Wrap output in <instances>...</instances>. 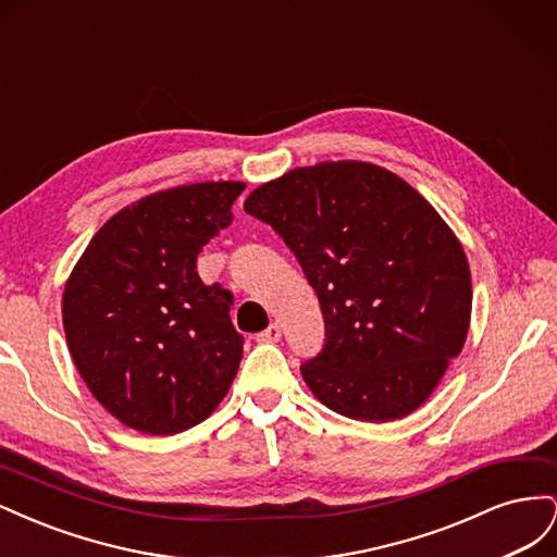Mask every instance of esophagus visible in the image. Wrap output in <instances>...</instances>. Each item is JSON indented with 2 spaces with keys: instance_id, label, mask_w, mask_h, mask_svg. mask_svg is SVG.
Listing matches in <instances>:
<instances>
[{
  "instance_id": "esophagus-1",
  "label": "esophagus",
  "mask_w": 557,
  "mask_h": 557,
  "mask_svg": "<svg viewBox=\"0 0 557 557\" xmlns=\"http://www.w3.org/2000/svg\"><path fill=\"white\" fill-rule=\"evenodd\" d=\"M278 339H281V325L278 323H272L267 330H262L258 334V342H262V344H276Z\"/></svg>"
}]
</instances>
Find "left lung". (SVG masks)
Here are the masks:
<instances>
[{"mask_svg": "<svg viewBox=\"0 0 557 557\" xmlns=\"http://www.w3.org/2000/svg\"><path fill=\"white\" fill-rule=\"evenodd\" d=\"M318 295L325 344L301 364L327 409L385 423L423 404L471 315L465 250L423 195L369 162L301 166L244 201Z\"/></svg>", "mask_w": 557, "mask_h": 557, "instance_id": "obj_1", "label": "left lung"}]
</instances>
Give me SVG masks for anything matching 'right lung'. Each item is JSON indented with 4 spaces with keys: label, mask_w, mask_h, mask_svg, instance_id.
Listing matches in <instances>:
<instances>
[{
    "label": "right lung",
    "mask_w": 557,
    "mask_h": 557,
    "mask_svg": "<svg viewBox=\"0 0 557 557\" xmlns=\"http://www.w3.org/2000/svg\"><path fill=\"white\" fill-rule=\"evenodd\" d=\"M237 181L181 185L104 223L66 281L64 334L90 393L121 423L176 434L227 395L244 356L232 293L197 256L232 223Z\"/></svg>",
    "instance_id": "add662e5"
}]
</instances>
